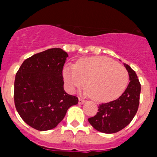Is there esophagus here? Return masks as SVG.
<instances>
[{"mask_svg":"<svg viewBox=\"0 0 157 157\" xmlns=\"http://www.w3.org/2000/svg\"><path fill=\"white\" fill-rule=\"evenodd\" d=\"M86 101V100H84V98H79V104H80V105H82V104H84V102Z\"/></svg>","mask_w":157,"mask_h":157,"instance_id":"1","label":"esophagus"}]
</instances>
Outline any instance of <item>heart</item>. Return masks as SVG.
Returning <instances> with one entry per match:
<instances>
[{"mask_svg": "<svg viewBox=\"0 0 157 157\" xmlns=\"http://www.w3.org/2000/svg\"><path fill=\"white\" fill-rule=\"evenodd\" d=\"M63 77L70 90L81 88L87 83L91 96L98 101H111L119 97L128 85V70L103 56L83 59L75 66H66Z\"/></svg>", "mask_w": 157, "mask_h": 157, "instance_id": "1", "label": "heart"}]
</instances>
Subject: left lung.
<instances>
[{
  "mask_svg": "<svg viewBox=\"0 0 157 157\" xmlns=\"http://www.w3.org/2000/svg\"><path fill=\"white\" fill-rule=\"evenodd\" d=\"M124 66L129 74L130 82L124 92L117 99L100 104L98 112L88 118V122L97 131L105 134L118 132L133 120L139 105L141 84L137 74L128 64Z\"/></svg>",
  "mask_w": 157,
  "mask_h": 157,
  "instance_id": "left-lung-1",
  "label": "left lung"
}]
</instances>
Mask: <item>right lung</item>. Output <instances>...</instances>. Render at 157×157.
Here are the masks:
<instances>
[{
	"label": "right lung",
	"instance_id": "obj_1",
	"mask_svg": "<svg viewBox=\"0 0 157 157\" xmlns=\"http://www.w3.org/2000/svg\"><path fill=\"white\" fill-rule=\"evenodd\" d=\"M68 54L50 48L33 55L21 65L15 75L14 101L17 112L38 131L56 128L78 98L65 91L63 66Z\"/></svg>",
	"mask_w": 157,
	"mask_h": 157
}]
</instances>
